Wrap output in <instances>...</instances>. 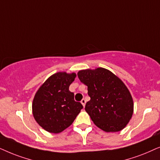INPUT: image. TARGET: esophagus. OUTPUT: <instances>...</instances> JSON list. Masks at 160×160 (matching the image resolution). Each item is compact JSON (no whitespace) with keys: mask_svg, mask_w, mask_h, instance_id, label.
I'll list each match as a JSON object with an SVG mask.
<instances>
[{"mask_svg":"<svg viewBox=\"0 0 160 160\" xmlns=\"http://www.w3.org/2000/svg\"><path fill=\"white\" fill-rule=\"evenodd\" d=\"M80 102H81V104L82 105V106H83V107H85V105H86V100H85L84 99H82Z\"/></svg>","mask_w":160,"mask_h":160,"instance_id":"34e87169","label":"esophagus"}]
</instances>
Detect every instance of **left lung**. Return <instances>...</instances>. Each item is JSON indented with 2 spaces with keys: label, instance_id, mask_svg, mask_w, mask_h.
<instances>
[{
  "label": "left lung",
  "instance_id": "obj_1",
  "mask_svg": "<svg viewBox=\"0 0 160 160\" xmlns=\"http://www.w3.org/2000/svg\"><path fill=\"white\" fill-rule=\"evenodd\" d=\"M78 78L88 86L91 99L85 110L96 126L106 132H116L132 116L134 103L126 85L110 70L99 67L80 70Z\"/></svg>",
  "mask_w": 160,
  "mask_h": 160
}]
</instances>
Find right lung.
Instances as JSON below:
<instances>
[{"label": "right lung", "mask_w": 160, "mask_h": 160, "mask_svg": "<svg viewBox=\"0 0 160 160\" xmlns=\"http://www.w3.org/2000/svg\"><path fill=\"white\" fill-rule=\"evenodd\" d=\"M76 74L59 72L39 87L34 96L32 112L37 122L50 133H60L69 127L82 109L69 90Z\"/></svg>", "instance_id": "right-lung-1"}]
</instances>
